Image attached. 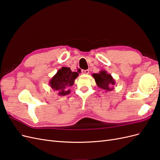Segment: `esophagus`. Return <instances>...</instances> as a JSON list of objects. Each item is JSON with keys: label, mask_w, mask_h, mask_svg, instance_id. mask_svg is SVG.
Instances as JSON below:
<instances>
[{"label": "esophagus", "mask_w": 160, "mask_h": 160, "mask_svg": "<svg viewBox=\"0 0 160 160\" xmlns=\"http://www.w3.org/2000/svg\"><path fill=\"white\" fill-rule=\"evenodd\" d=\"M89 72V70H82L81 71V73L83 75H88Z\"/></svg>", "instance_id": "esophagus-1"}]
</instances>
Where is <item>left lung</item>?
<instances>
[{"instance_id":"8db88e82","label":"left lung","mask_w":160,"mask_h":160,"mask_svg":"<svg viewBox=\"0 0 160 160\" xmlns=\"http://www.w3.org/2000/svg\"><path fill=\"white\" fill-rule=\"evenodd\" d=\"M98 88L105 91V92L112 91L114 89L115 81L111 74L106 71H101L99 73L92 74Z\"/></svg>"}]
</instances>
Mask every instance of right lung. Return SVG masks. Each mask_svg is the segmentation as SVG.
<instances>
[{"label":"right lung","instance_id":"1","mask_svg":"<svg viewBox=\"0 0 160 160\" xmlns=\"http://www.w3.org/2000/svg\"><path fill=\"white\" fill-rule=\"evenodd\" d=\"M79 74L72 72L69 67H62L49 81V85L52 90L57 91L58 95L64 96L70 93V87L74 84L75 79Z\"/></svg>","mask_w":160,"mask_h":160}]
</instances>
